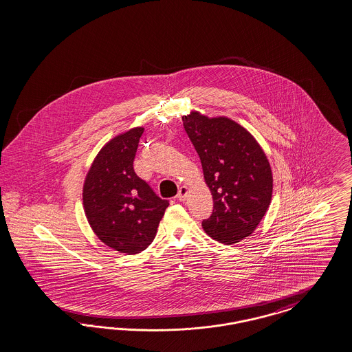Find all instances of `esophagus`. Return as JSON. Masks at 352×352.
I'll return each instance as SVG.
<instances>
[{
  "label": "esophagus",
  "mask_w": 352,
  "mask_h": 352,
  "mask_svg": "<svg viewBox=\"0 0 352 352\" xmlns=\"http://www.w3.org/2000/svg\"><path fill=\"white\" fill-rule=\"evenodd\" d=\"M187 193H188V188H187L186 186H182L181 188H179V191H178V195H177V199H178L179 201H184L186 197H187Z\"/></svg>",
  "instance_id": "esophagus-1"
}]
</instances>
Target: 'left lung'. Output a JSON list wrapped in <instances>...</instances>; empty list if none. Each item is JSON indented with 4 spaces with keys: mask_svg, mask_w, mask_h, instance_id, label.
Masks as SVG:
<instances>
[{
    "mask_svg": "<svg viewBox=\"0 0 352 352\" xmlns=\"http://www.w3.org/2000/svg\"><path fill=\"white\" fill-rule=\"evenodd\" d=\"M182 120L213 196V214L203 221L204 231L215 241L236 244L253 234L271 204L274 179L266 153L231 118L192 111Z\"/></svg>",
    "mask_w": 352,
    "mask_h": 352,
    "instance_id": "1",
    "label": "left lung"
}]
</instances>
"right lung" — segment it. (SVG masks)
Wrapping results in <instances>:
<instances>
[{
  "label": "right lung",
  "mask_w": 352,
  "mask_h": 352,
  "mask_svg": "<svg viewBox=\"0 0 352 352\" xmlns=\"http://www.w3.org/2000/svg\"><path fill=\"white\" fill-rule=\"evenodd\" d=\"M144 128L108 140L86 174L82 203L87 222L107 246L129 256L153 241L169 206L135 174L133 162Z\"/></svg>",
  "instance_id": "add662e5"
}]
</instances>
